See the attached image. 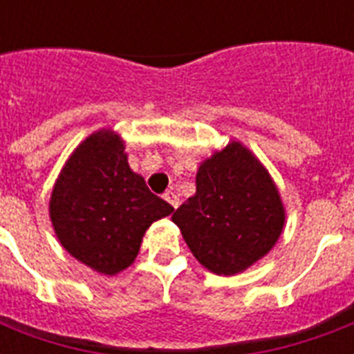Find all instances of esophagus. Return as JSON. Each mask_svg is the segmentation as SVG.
<instances>
[{"mask_svg":"<svg viewBox=\"0 0 354 354\" xmlns=\"http://www.w3.org/2000/svg\"><path fill=\"white\" fill-rule=\"evenodd\" d=\"M163 198H165L167 202L174 207V209H178V205H180V196H178L174 191H167V193L163 194Z\"/></svg>","mask_w":354,"mask_h":354,"instance_id":"34e87169","label":"esophagus"}]
</instances>
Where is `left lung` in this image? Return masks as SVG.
I'll return each mask as SVG.
<instances>
[{
    "label": "left lung",
    "mask_w": 354,
    "mask_h": 354,
    "mask_svg": "<svg viewBox=\"0 0 354 354\" xmlns=\"http://www.w3.org/2000/svg\"><path fill=\"white\" fill-rule=\"evenodd\" d=\"M172 222L204 268L230 277L268 255L285 230L286 211L268 169L232 139L200 163L196 193Z\"/></svg>",
    "instance_id": "8db88e82"
}]
</instances>
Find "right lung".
Listing matches in <instances>:
<instances>
[{
	"label": "right lung",
	"instance_id": "obj_1",
	"mask_svg": "<svg viewBox=\"0 0 354 354\" xmlns=\"http://www.w3.org/2000/svg\"><path fill=\"white\" fill-rule=\"evenodd\" d=\"M172 211L130 169L124 141L112 128L77 145L49 198V218L64 250L110 277L136 261L150 224Z\"/></svg>",
	"mask_w": 354,
	"mask_h": 354
}]
</instances>
